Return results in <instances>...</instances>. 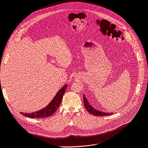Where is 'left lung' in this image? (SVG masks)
I'll return each instance as SVG.
<instances>
[{"label":"left lung","mask_w":148,"mask_h":148,"mask_svg":"<svg viewBox=\"0 0 148 148\" xmlns=\"http://www.w3.org/2000/svg\"><path fill=\"white\" fill-rule=\"evenodd\" d=\"M84 106L86 108V110L88 112H90L91 114H93L95 116H107V115H110V114H113V113H106V112H102L101 111L97 110L95 109L94 107H92V106L90 105V103L86 99L85 96L84 95Z\"/></svg>","instance_id":"1"}]
</instances>
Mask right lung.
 I'll list each match as a JSON object with an SVG mask.
<instances>
[{"label":"right lung","mask_w":148,"mask_h":148,"mask_svg":"<svg viewBox=\"0 0 148 148\" xmlns=\"http://www.w3.org/2000/svg\"><path fill=\"white\" fill-rule=\"evenodd\" d=\"M67 84L64 85L62 88L60 89L57 93L53 99L49 102V104L45 108H42L41 110L33 112L30 113L21 112V114L23 115L29 117L30 118H42L50 116L56 112L57 108L59 107L60 103L62 102L63 96L64 94L65 91L67 88Z\"/></svg>","instance_id":"add662e5"}]
</instances>
